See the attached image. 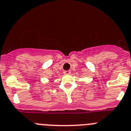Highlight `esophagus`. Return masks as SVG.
I'll list each match as a JSON object with an SVG mask.
<instances>
[{
    "label": "esophagus",
    "mask_w": 131,
    "mask_h": 131,
    "mask_svg": "<svg viewBox=\"0 0 131 131\" xmlns=\"http://www.w3.org/2000/svg\"><path fill=\"white\" fill-rule=\"evenodd\" d=\"M71 73V72L70 70H66V71H64V74H70Z\"/></svg>",
    "instance_id": "1"
}]
</instances>
